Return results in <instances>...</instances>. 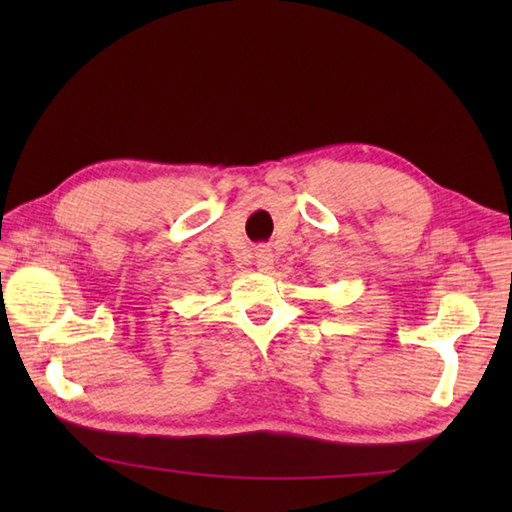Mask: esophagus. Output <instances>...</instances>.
Instances as JSON below:
<instances>
[{
  "label": "esophagus",
  "mask_w": 512,
  "mask_h": 512,
  "mask_svg": "<svg viewBox=\"0 0 512 512\" xmlns=\"http://www.w3.org/2000/svg\"><path fill=\"white\" fill-rule=\"evenodd\" d=\"M255 264H257L259 270H262V273H268V270L275 266L273 248H270V246H259L255 250Z\"/></svg>",
  "instance_id": "34e87169"
}]
</instances>
